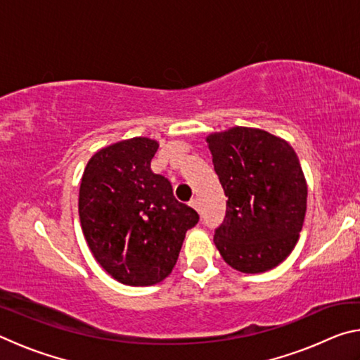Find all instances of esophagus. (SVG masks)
<instances>
[{"label": "esophagus", "instance_id": "1", "mask_svg": "<svg viewBox=\"0 0 360 360\" xmlns=\"http://www.w3.org/2000/svg\"><path fill=\"white\" fill-rule=\"evenodd\" d=\"M191 206H192V208H193L195 211H198V212H200V205H198V200H197V198L192 200V202H191Z\"/></svg>", "mask_w": 360, "mask_h": 360}]
</instances>
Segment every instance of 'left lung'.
Segmentation results:
<instances>
[{"label": "left lung", "instance_id": "left-lung-1", "mask_svg": "<svg viewBox=\"0 0 360 360\" xmlns=\"http://www.w3.org/2000/svg\"><path fill=\"white\" fill-rule=\"evenodd\" d=\"M212 165L227 197L214 245L241 273L278 266L295 248L307 212L308 186L285 139L251 127L206 136Z\"/></svg>", "mask_w": 360, "mask_h": 360}]
</instances>
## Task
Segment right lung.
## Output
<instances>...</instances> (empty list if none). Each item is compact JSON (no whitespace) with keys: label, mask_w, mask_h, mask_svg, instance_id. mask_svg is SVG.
<instances>
[{"label":"right lung","mask_w":360,"mask_h":360,"mask_svg":"<svg viewBox=\"0 0 360 360\" xmlns=\"http://www.w3.org/2000/svg\"><path fill=\"white\" fill-rule=\"evenodd\" d=\"M158 141L136 136L95 152L79 187V219L95 260L115 281L152 285L176 265L197 211L150 169Z\"/></svg>","instance_id":"right-lung-1"}]
</instances>
